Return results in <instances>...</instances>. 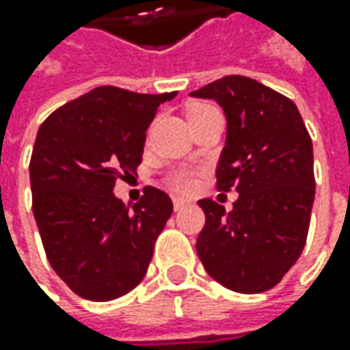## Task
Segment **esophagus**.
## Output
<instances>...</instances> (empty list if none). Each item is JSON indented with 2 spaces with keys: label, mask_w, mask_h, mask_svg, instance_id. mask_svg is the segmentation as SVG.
Listing matches in <instances>:
<instances>
[{
  "label": "esophagus",
  "mask_w": 350,
  "mask_h": 350,
  "mask_svg": "<svg viewBox=\"0 0 350 350\" xmlns=\"http://www.w3.org/2000/svg\"><path fill=\"white\" fill-rule=\"evenodd\" d=\"M185 204H187V200H185V198H181V196L173 198V208H175V212H179V210H181Z\"/></svg>",
  "instance_id": "obj_1"
}]
</instances>
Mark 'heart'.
Segmentation results:
<instances>
[{
    "instance_id": "b5f03b06",
    "label": "heart",
    "mask_w": 350,
    "mask_h": 350,
    "mask_svg": "<svg viewBox=\"0 0 350 350\" xmlns=\"http://www.w3.org/2000/svg\"><path fill=\"white\" fill-rule=\"evenodd\" d=\"M200 109H206V105H195V107H191V109H189V113H193V111H200ZM165 183H167V187H171L173 191L189 193V191H193V189H195L196 175H195V171H191V169L177 167V169H173V171H169L167 177H165Z\"/></svg>"
}]
</instances>
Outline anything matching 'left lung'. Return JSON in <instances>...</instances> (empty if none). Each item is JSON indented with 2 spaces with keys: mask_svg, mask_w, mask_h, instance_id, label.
Returning a JSON list of instances; mask_svg holds the SVG:
<instances>
[{
  "mask_svg": "<svg viewBox=\"0 0 350 350\" xmlns=\"http://www.w3.org/2000/svg\"><path fill=\"white\" fill-rule=\"evenodd\" d=\"M191 97L214 99L224 109L218 191L239 195L232 212L212 198L198 200L206 224L196 253L226 288L271 290L306 245L316 196L312 138L288 97L245 75H226Z\"/></svg>",
  "mask_w": 350,
  "mask_h": 350,
  "instance_id": "obj_1",
  "label": "left lung"
}]
</instances>
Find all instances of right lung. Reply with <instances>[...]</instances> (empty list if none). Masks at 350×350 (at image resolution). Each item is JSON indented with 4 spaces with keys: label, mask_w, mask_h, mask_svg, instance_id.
I'll return each mask as SVG.
<instances>
[{
    "label": "right lung",
    "mask_w": 350,
    "mask_h": 350,
    "mask_svg": "<svg viewBox=\"0 0 350 350\" xmlns=\"http://www.w3.org/2000/svg\"><path fill=\"white\" fill-rule=\"evenodd\" d=\"M177 93L146 95L103 85L54 111L31 155L33 214L56 275L77 296L109 302L138 286L173 202L146 187L130 206L115 183L136 173L157 107Z\"/></svg>",
    "instance_id": "right-lung-1"
}]
</instances>
